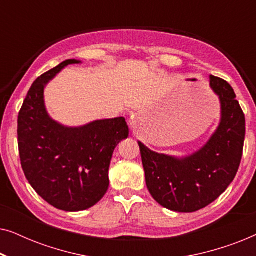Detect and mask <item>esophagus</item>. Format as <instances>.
<instances>
[{"label": "esophagus", "mask_w": 256, "mask_h": 256, "mask_svg": "<svg viewBox=\"0 0 256 256\" xmlns=\"http://www.w3.org/2000/svg\"><path fill=\"white\" fill-rule=\"evenodd\" d=\"M132 122H134V121H132Z\"/></svg>", "instance_id": "obj_1"}]
</instances>
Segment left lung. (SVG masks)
Listing matches in <instances>:
<instances>
[{"instance_id": "left-lung-1", "label": "left lung", "mask_w": 256, "mask_h": 256, "mask_svg": "<svg viewBox=\"0 0 256 256\" xmlns=\"http://www.w3.org/2000/svg\"><path fill=\"white\" fill-rule=\"evenodd\" d=\"M219 96L220 124L208 143L190 156L177 158L152 152L138 142L146 188L163 208L196 212L211 204L228 188L242 157L246 120L228 82L210 76Z\"/></svg>"}]
</instances>
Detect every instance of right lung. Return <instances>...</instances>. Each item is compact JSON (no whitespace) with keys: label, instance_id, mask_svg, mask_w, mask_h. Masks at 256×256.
<instances>
[{"label":"right lung","instance_id":"add662e5","mask_svg":"<svg viewBox=\"0 0 256 256\" xmlns=\"http://www.w3.org/2000/svg\"><path fill=\"white\" fill-rule=\"evenodd\" d=\"M68 59L34 80L18 114L17 140L22 169L34 190L58 210L84 211L96 205L110 186L114 149L127 138L124 118L65 127L48 116L44 88L70 64Z\"/></svg>","mask_w":256,"mask_h":256}]
</instances>
